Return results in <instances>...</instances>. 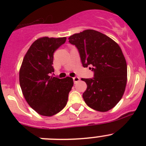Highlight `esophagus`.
<instances>
[{
	"mask_svg": "<svg viewBox=\"0 0 146 146\" xmlns=\"http://www.w3.org/2000/svg\"><path fill=\"white\" fill-rule=\"evenodd\" d=\"M73 81H74V83H76L77 82H78L80 80V78L78 77H74L73 78Z\"/></svg>",
	"mask_w": 146,
	"mask_h": 146,
	"instance_id": "34e87169",
	"label": "esophagus"
}]
</instances>
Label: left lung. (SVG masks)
Returning a JSON list of instances; mask_svg holds the SVG:
<instances>
[{"label": "left lung", "instance_id": "8db88e82", "mask_svg": "<svg viewBox=\"0 0 146 146\" xmlns=\"http://www.w3.org/2000/svg\"><path fill=\"white\" fill-rule=\"evenodd\" d=\"M68 39L78 50L83 67L92 66L94 77L81 79L87 84L84 101L96 111H109L121 99L127 81V65L120 46L93 29L74 34Z\"/></svg>", "mask_w": 146, "mask_h": 146}]
</instances>
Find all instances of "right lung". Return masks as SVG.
I'll use <instances>...</instances> for the list:
<instances>
[{
    "label": "right lung",
    "mask_w": 146,
    "mask_h": 146,
    "mask_svg": "<svg viewBox=\"0 0 146 146\" xmlns=\"http://www.w3.org/2000/svg\"><path fill=\"white\" fill-rule=\"evenodd\" d=\"M66 37L39 38L26 53L19 73L22 92L29 106L38 114L51 117L64 108L73 85L72 78L50 76L54 53Z\"/></svg>",
    "instance_id": "right-lung-1"
}]
</instances>
